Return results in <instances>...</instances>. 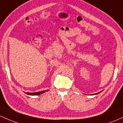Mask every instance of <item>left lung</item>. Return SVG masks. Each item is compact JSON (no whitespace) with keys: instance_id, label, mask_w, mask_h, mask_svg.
Segmentation results:
<instances>
[{"instance_id":"8db88e82","label":"left lung","mask_w":123,"mask_h":123,"mask_svg":"<svg viewBox=\"0 0 123 123\" xmlns=\"http://www.w3.org/2000/svg\"><path fill=\"white\" fill-rule=\"evenodd\" d=\"M100 92H98V93H96V94H98V93H100ZM93 95H95V94H93Z\"/></svg>"}]
</instances>
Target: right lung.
<instances>
[{
	"label": "right lung",
	"instance_id": "1",
	"mask_svg": "<svg viewBox=\"0 0 123 123\" xmlns=\"http://www.w3.org/2000/svg\"><path fill=\"white\" fill-rule=\"evenodd\" d=\"M45 92V91H43L41 92H35V93H30V92H25L26 94L29 95H39L42 94V93H44Z\"/></svg>",
	"mask_w": 123,
	"mask_h": 123
}]
</instances>
